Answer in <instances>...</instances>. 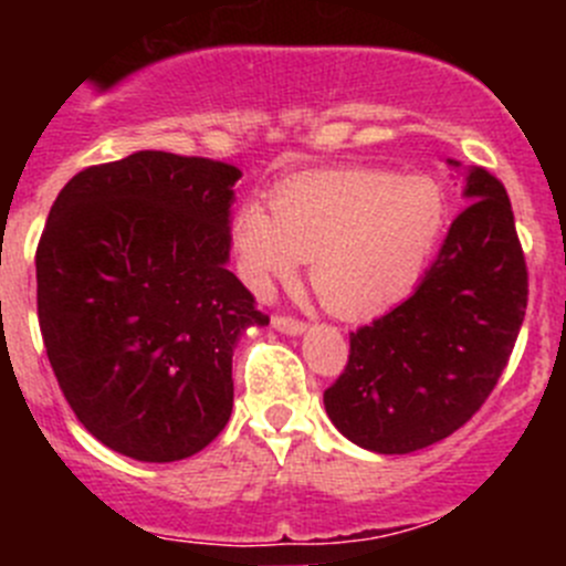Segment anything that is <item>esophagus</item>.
<instances>
[{"label":"esophagus","mask_w":566,"mask_h":566,"mask_svg":"<svg viewBox=\"0 0 566 566\" xmlns=\"http://www.w3.org/2000/svg\"><path fill=\"white\" fill-rule=\"evenodd\" d=\"M273 328L282 331V334H287V336H301L306 331V323H304V319L276 315V317H273Z\"/></svg>","instance_id":"obj_1"}]
</instances>
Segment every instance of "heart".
<instances>
[{"label":"heart","mask_w":566,"mask_h":566,"mask_svg":"<svg viewBox=\"0 0 566 566\" xmlns=\"http://www.w3.org/2000/svg\"><path fill=\"white\" fill-rule=\"evenodd\" d=\"M447 221V193L432 177L342 167L282 182L271 210L260 199L238 205L230 243L238 276L260 298L310 260L325 310L369 317L419 284Z\"/></svg>","instance_id":"b5f03b06"}]
</instances>
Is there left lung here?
<instances>
[{
    "instance_id": "1",
    "label": "left lung",
    "mask_w": 566,
    "mask_h": 566,
    "mask_svg": "<svg viewBox=\"0 0 566 566\" xmlns=\"http://www.w3.org/2000/svg\"><path fill=\"white\" fill-rule=\"evenodd\" d=\"M465 177L468 208L449 227L416 293L350 334L345 373L325 413L356 447L410 454L460 430L499 384L528 301L510 197L482 167Z\"/></svg>"
}]
</instances>
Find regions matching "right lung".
Listing matches in <instances>:
<instances>
[{"label":"right lung","mask_w":566,"mask_h":566,"mask_svg":"<svg viewBox=\"0 0 566 566\" xmlns=\"http://www.w3.org/2000/svg\"><path fill=\"white\" fill-rule=\"evenodd\" d=\"M241 169L139 150L67 180L40 235L38 319L76 419L112 452L175 462L232 413V353L268 325L230 262Z\"/></svg>","instance_id":"right-lung-1"}]
</instances>
